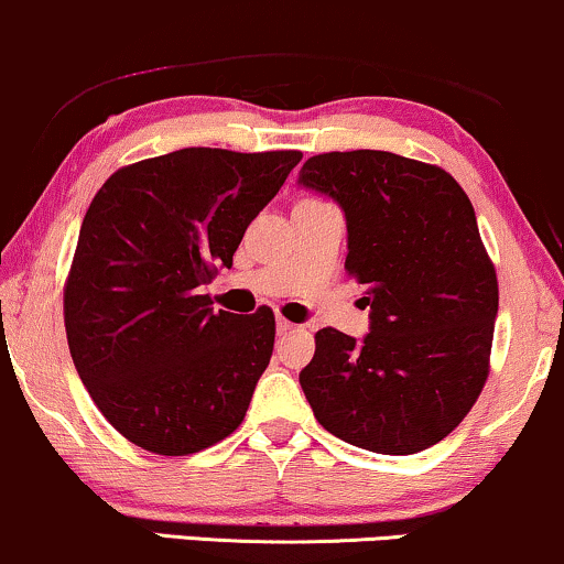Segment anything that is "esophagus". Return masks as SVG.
<instances>
[{
    "label": "esophagus",
    "instance_id": "1",
    "mask_svg": "<svg viewBox=\"0 0 564 564\" xmlns=\"http://www.w3.org/2000/svg\"><path fill=\"white\" fill-rule=\"evenodd\" d=\"M294 323H289L286 317H278V323H275V330H278V335H286V333H291L294 330Z\"/></svg>",
    "mask_w": 564,
    "mask_h": 564
}]
</instances>
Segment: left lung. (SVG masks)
Wrapping results in <instances>:
<instances>
[{
    "label": "left lung",
    "instance_id": "left-lung-1",
    "mask_svg": "<svg viewBox=\"0 0 564 564\" xmlns=\"http://www.w3.org/2000/svg\"><path fill=\"white\" fill-rule=\"evenodd\" d=\"M299 184L346 213L365 340L323 327L299 382L335 437L382 455L437 445L489 375L500 304L471 199L445 169L388 151L312 155Z\"/></svg>",
    "mask_w": 564,
    "mask_h": 564
}]
</instances>
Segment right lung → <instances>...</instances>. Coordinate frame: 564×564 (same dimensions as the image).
Segmentation results:
<instances>
[{"label": "right lung", "mask_w": 564, "mask_h": 564, "mask_svg": "<svg viewBox=\"0 0 564 564\" xmlns=\"http://www.w3.org/2000/svg\"><path fill=\"white\" fill-rule=\"evenodd\" d=\"M299 151L182 148L113 171L85 213L64 283V327L106 422L142 451L189 455L245 422L275 340V315L213 312L231 268Z\"/></svg>", "instance_id": "obj_1"}]
</instances>
